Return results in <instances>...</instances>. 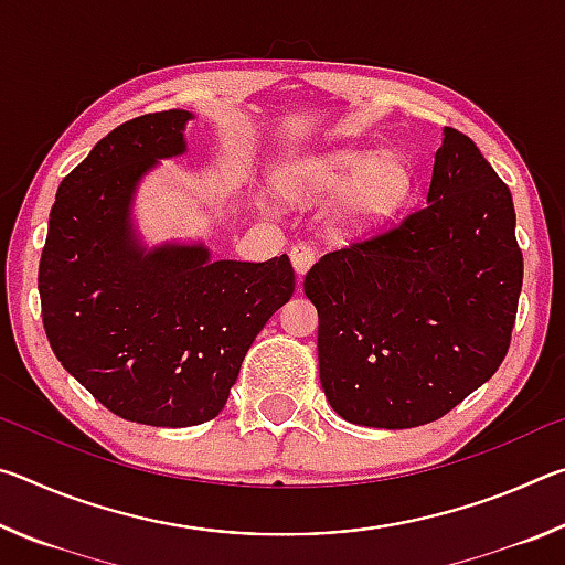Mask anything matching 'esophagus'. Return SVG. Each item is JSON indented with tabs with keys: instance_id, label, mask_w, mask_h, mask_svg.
<instances>
[{
	"instance_id": "1",
	"label": "esophagus",
	"mask_w": 565,
	"mask_h": 565,
	"mask_svg": "<svg viewBox=\"0 0 565 565\" xmlns=\"http://www.w3.org/2000/svg\"><path fill=\"white\" fill-rule=\"evenodd\" d=\"M313 262H317V254H313L311 246L296 244V246L291 248V264H294V271L299 274V276H303L306 271H309Z\"/></svg>"
}]
</instances>
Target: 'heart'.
<instances>
[{"label": "heart", "instance_id": "b5f03b06", "mask_svg": "<svg viewBox=\"0 0 565 565\" xmlns=\"http://www.w3.org/2000/svg\"><path fill=\"white\" fill-rule=\"evenodd\" d=\"M281 189L299 202L337 194L331 222L341 232L371 234L404 212L414 194V169L396 151L341 147L294 161L281 171Z\"/></svg>", "mask_w": 565, "mask_h": 565}]
</instances>
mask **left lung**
<instances>
[{"instance_id": "obj_1", "label": "left lung", "mask_w": 565, "mask_h": 565, "mask_svg": "<svg viewBox=\"0 0 565 565\" xmlns=\"http://www.w3.org/2000/svg\"><path fill=\"white\" fill-rule=\"evenodd\" d=\"M521 284L511 191L446 127L426 206L306 274L331 408L388 431L441 418L501 366Z\"/></svg>"}]
</instances>
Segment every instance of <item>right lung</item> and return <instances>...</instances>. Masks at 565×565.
Instances as JSON below:
<instances>
[{
  "mask_svg": "<svg viewBox=\"0 0 565 565\" xmlns=\"http://www.w3.org/2000/svg\"><path fill=\"white\" fill-rule=\"evenodd\" d=\"M194 114H145L109 131L56 191L40 262L46 339L111 414L147 426L212 420L256 333L291 299L289 256L212 259L204 244L147 246L134 196L186 151Z\"/></svg>",
  "mask_w": 565,
  "mask_h": 565,
  "instance_id": "add662e5",
  "label": "right lung"
}]
</instances>
